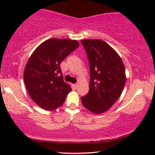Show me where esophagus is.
I'll use <instances>...</instances> for the list:
<instances>
[{"label":"esophagus","instance_id":"esophagus-1","mask_svg":"<svg viewBox=\"0 0 155 155\" xmlns=\"http://www.w3.org/2000/svg\"><path fill=\"white\" fill-rule=\"evenodd\" d=\"M78 86H79V84H78V83H77V84H73V87H75V89H77V88L78 87Z\"/></svg>","mask_w":155,"mask_h":155}]
</instances>
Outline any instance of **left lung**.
<instances>
[{"label":"left lung","instance_id":"8db88e82","mask_svg":"<svg viewBox=\"0 0 155 155\" xmlns=\"http://www.w3.org/2000/svg\"><path fill=\"white\" fill-rule=\"evenodd\" d=\"M81 43L90 65V91L81 97L82 104L92 113L107 111L117 101L126 84L124 63L115 50L99 39H84Z\"/></svg>","mask_w":155,"mask_h":155}]
</instances>
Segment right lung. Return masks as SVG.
Segmentation results:
<instances>
[{
  "label": "right lung",
  "mask_w": 155,
  "mask_h": 155,
  "mask_svg": "<svg viewBox=\"0 0 155 155\" xmlns=\"http://www.w3.org/2000/svg\"><path fill=\"white\" fill-rule=\"evenodd\" d=\"M76 40L49 39L31 55L24 71V82L31 99L46 111L63 105L71 86L63 81L60 64L75 50Z\"/></svg>",
  "instance_id": "1"
}]
</instances>
